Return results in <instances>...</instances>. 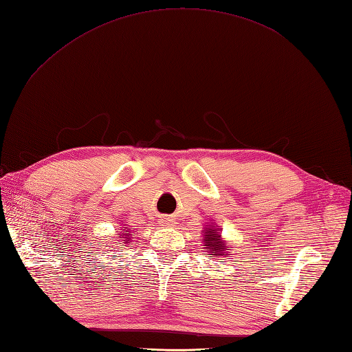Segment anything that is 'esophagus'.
<instances>
[{"label": "esophagus", "mask_w": 352, "mask_h": 352, "mask_svg": "<svg viewBox=\"0 0 352 352\" xmlns=\"http://www.w3.org/2000/svg\"><path fill=\"white\" fill-rule=\"evenodd\" d=\"M161 223H162V226H171L173 225V219L164 216V217H161Z\"/></svg>", "instance_id": "obj_1"}]
</instances>
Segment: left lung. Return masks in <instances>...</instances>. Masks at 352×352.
I'll return each mask as SVG.
<instances>
[{"instance_id": "8db88e82", "label": "left lung", "mask_w": 352, "mask_h": 352, "mask_svg": "<svg viewBox=\"0 0 352 352\" xmlns=\"http://www.w3.org/2000/svg\"><path fill=\"white\" fill-rule=\"evenodd\" d=\"M204 239L205 246L210 249L211 255H223L225 243L220 240V234L216 232V229H206Z\"/></svg>"}]
</instances>
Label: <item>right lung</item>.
Masks as SVG:
<instances>
[{
	"mask_svg": "<svg viewBox=\"0 0 352 352\" xmlns=\"http://www.w3.org/2000/svg\"><path fill=\"white\" fill-rule=\"evenodd\" d=\"M124 232H126V231H124ZM124 241H129V239H126V240H124Z\"/></svg>",
	"mask_w": 352,
	"mask_h": 352,
	"instance_id": "1",
	"label": "right lung"
}]
</instances>
